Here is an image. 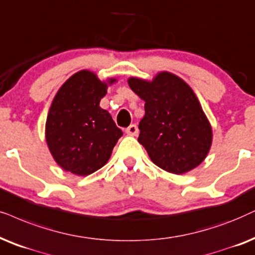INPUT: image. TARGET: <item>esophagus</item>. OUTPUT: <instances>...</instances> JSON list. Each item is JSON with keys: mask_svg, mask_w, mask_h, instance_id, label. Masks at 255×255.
I'll use <instances>...</instances> for the list:
<instances>
[{"mask_svg": "<svg viewBox=\"0 0 255 255\" xmlns=\"http://www.w3.org/2000/svg\"><path fill=\"white\" fill-rule=\"evenodd\" d=\"M125 131H127V133L128 135H137L138 134V128L135 124H131Z\"/></svg>", "mask_w": 255, "mask_h": 255, "instance_id": "esophagus-1", "label": "esophagus"}]
</instances>
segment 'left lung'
<instances>
[{
    "instance_id": "1",
    "label": "left lung",
    "mask_w": 255,
    "mask_h": 255,
    "mask_svg": "<svg viewBox=\"0 0 255 255\" xmlns=\"http://www.w3.org/2000/svg\"><path fill=\"white\" fill-rule=\"evenodd\" d=\"M128 83L145 101L138 141L151 160L174 174L197 167L211 148L212 128L192 89L166 71L151 82L131 77Z\"/></svg>"
}]
</instances>
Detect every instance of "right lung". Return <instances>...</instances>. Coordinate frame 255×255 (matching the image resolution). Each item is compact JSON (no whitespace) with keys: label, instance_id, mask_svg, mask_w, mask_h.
Wrapping results in <instances>:
<instances>
[{"label":"right lung","instance_id":"add662e5","mask_svg":"<svg viewBox=\"0 0 255 255\" xmlns=\"http://www.w3.org/2000/svg\"><path fill=\"white\" fill-rule=\"evenodd\" d=\"M108 83L94 72H76L59 88L49 110L45 139L56 163L77 176H89L108 163L123 135L111 115L99 107Z\"/></svg>","mask_w":255,"mask_h":255}]
</instances>
